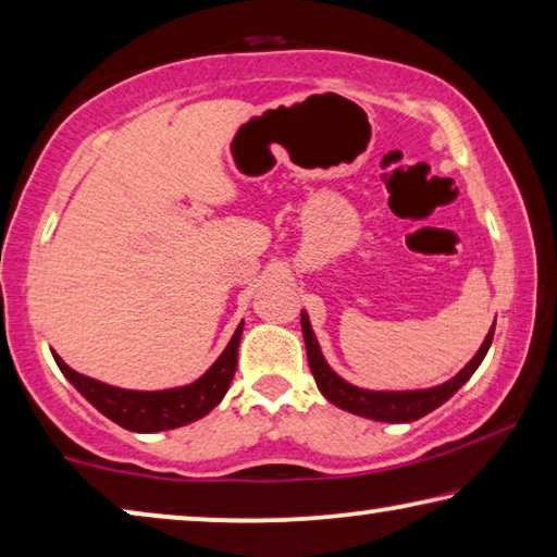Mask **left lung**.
Wrapping results in <instances>:
<instances>
[{
	"label": "left lung",
	"mask_w": 557,
	"mask_h": 557,
	"mask_svg": "<svg viewBox=\"0 0 557 557\" xmlns=\"http://www.w3.org/2000/svg\"><path fill=\"white\" fill-rule=\"evenodd\" d=\"M496 326V322H493ZM493 326L485 334L481 349L475 351L473 359L466 364L461 372L448 379V382L431 386V389H406V392H376V389H361V386L349 384L347 379H342L334 369L326 364V359L320 349V342L314 337V330L310 324V314L302 310V337L307 347V359H310V369L314 374L317 389L322 392L324 399H330L339 409L357 413V417L384 421V423H409L421 417H426L441 404H446L451 396L469 382L475 369L481 367V361L488 351L493 342Z\"/></svg>",
	"instance_id": "8db88e82"
}]
</instances>
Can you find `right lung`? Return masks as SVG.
Wrapping results in <instances>:
<instances>
[{
	"label": "right lung",
	"instance_id": "1",
	"mask_svg": "<svg viewBox=\"0 0 557 557\" xmlns=\"http://www.w3.org/2000/svg\"><path fill=\"white\" fill-rule=\"evenodd\" d=\"M243 337V322L237 324L235 334L227 342L210 369L196 382L173 386V389H158V392H138V389H121V386L103 384L99 379H91L86 374H78L61 359L57 351L54 355L57 367L61 369L74 389L84 396V399L96 406L106 419H111L119 426L136 431V434H156V431L178 429L185 423H193L206 417L223 401L225 392L231 389V382L235 376L237 367V347H240Z\"/></svg>",
	"mask_w": 557,
	"mask_h": 557
}]
</instances>
